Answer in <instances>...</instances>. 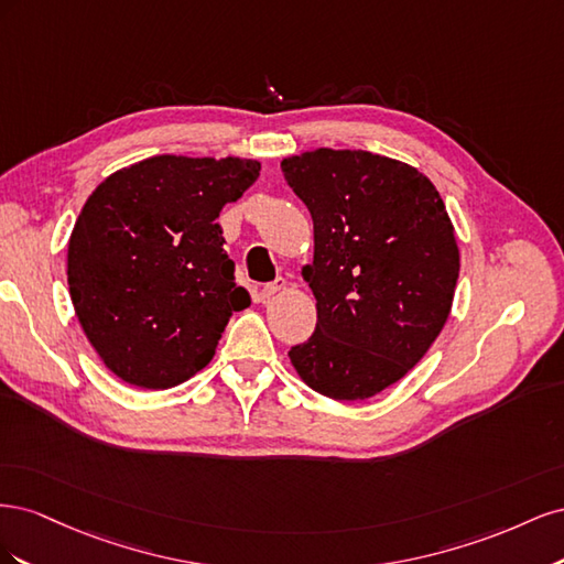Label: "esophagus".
Segmentation results:
<instances>
[{
	"label": "esophagus",
	"instance_id": "1",
	"mask_svg": "<svg viewBox=\"0 0 564 564\" xmlns=\"http://www.w3.org/2000/svg\"><path fill=\"white\" fill-rule=\"evenodd\" d=\"M284 280L282 278H278L275 282H270V284H263L261 286V292H259V299L265 303V301H270V299H275L280 292H282V289H284Z\"/></svg>",
	"mask_w": 564,
	"mask_h": 564
}]
</instances>
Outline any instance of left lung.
<instances>
[{
  "mask_svg": "<svg viewBox=\"0 0 564 564\" xmlns=\"http://www.w3.org/2000/svg\"><path fill=\"white\" fill-rule=\"evenodd\" d=\"M313 216L301 275L317 299L315 334L289 350L299 377L332 400H367L429 352L449 317L458 245L435 185L367 150L317 148L282 160Z\"/></svg>",
  "mask_w": 564,
  "mask_h": 564,
  "instance_id": "left-lung-1",
  "label": "left lung"
}]
</instances>
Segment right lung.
Returning <instances> with one entry per match:
<instances>
[{
    "label": "right lung",
    "instance_id": "1",
    "mask_svg": "<svg viewBox=\"0 0 564 564\" xmlns=\"http://www.w3.org/2000/svg\"><path fill=\"white\" fill-rule=\"evenodd\" d=\"M259 174L256 160L155 155L91 193L67 242V286L115 377L164 390L212 362L230 315L251 303L216 218Z\"/></svg>",
    "mask_w": 564,
    "mask_h": 564
}]
</instances>
